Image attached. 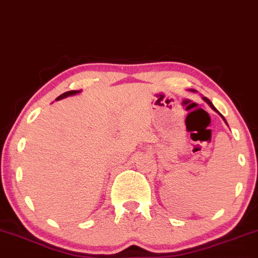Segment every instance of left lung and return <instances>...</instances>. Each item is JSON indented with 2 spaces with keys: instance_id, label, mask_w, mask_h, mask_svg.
<instances>
[{
  "instance_id": "obj_1",
  "label": "left lung",
  "mask_w": 258,
  "mask_h": 258,
  "mask_svg": "<svg viewBox=\"0 0 258 258\" xmlns=\"http://www.w3.org/2000/svg\"><path fill=\"white\" fill-rule=\"evenodd\" d=\"M191 91H193V90H191ZM203 98H204V100H205V102L207 103V104H209L210 106H211V108H212V109H214V110H216V108H215V106H214V105H212V103H211V102H210V100H209V99H207V98H206V97H203ZM216 111H217V110H216ZM222 117H223V116H222ZM223 120H224V117H223Z\"/></svg>"
}]
</instances>
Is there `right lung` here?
I'll return each mask as SVG.
<instances>
[{"label":"right lung","instance_id":"right-lung-1","mask_svg":"<svg viewBox=\"0 0 258 258\" xmlns=\"http://www.w3.org/2000/svg\"><path fill=\"white\" fill-rule=\"evenodd\" d=\"M80 91H69V92H65V93H63V94H60V96L58 97L57 98V100H59V99H63V98H65V97H69V96H74V94H76V93H79Z\"/></svg>","mask_w":258,"mask_h":258}]
</instances>
